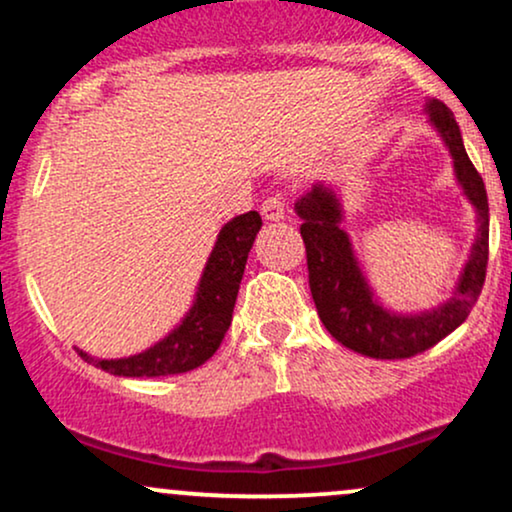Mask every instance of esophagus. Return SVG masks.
<instances>
[{
  "label": "esophagus",
  "mask_w": 512,
  "mask_h": 512,
  "mask_svg": "<svg viewBox=\"0 0 512 512\" xmlns=\"http://www.w3.org/2000/svg\"><path fill=\"white\" fill-rule=\"evenodd\" d=\"M262 216L267 221H281L286 214V197L284 195H272L262 202Z\"/></svg>",
  "instance_id": "1"
}]
</instances>
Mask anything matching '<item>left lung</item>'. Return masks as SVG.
<instances>
[{
    "instance_id": "obj_1",
    "label": "left lung",
    "mask_w": 512,
    "mask_h": 512,
    "mask_svg": "<svg viewBox=\"0 0 512 512\" xmlns=\"http://www.w3.org/2000/svg\"><path fill=\"white\" fill-rule=\"evenodd\" d=\"M431 122L448 144L464 195L479 214V238L469 257L457 293L438 310L424 315L387 313L370 296L351 243L339 228V204L330 190L315 187L296 202L301 236L308 257V284L322 325L337 342L370 358H411L436 346L467 320L486 281L489 264V197L479 170L464 151L460 127L452 110L438 98L428 101Z\"/></svg>"
}]
</instances>
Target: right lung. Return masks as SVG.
<instances>
[{
  "mask_svg": "<svg viewBox=\"0 0 512 512\" xmlns=\"http://www.w3.org/2000/svg\"><path fill=\"white\" fill-rule=\"evenodd\" d=\"M262 216L257 211L240 214L221 228L219 240L199 281L197 301L190 315L182 320L178 330L168 334L163 342L149 351L117 361H96L84 351L79 356L93 366L125 378H158V375H178L202 366L216 354L233 320V308L243 279L248 252L255 243Z\"/></svg>",
  "mask_w": 512,
  "mask_h": 512,
  "instance_id": "obj_1",
  "label": "right lung"
}]
</instances>
